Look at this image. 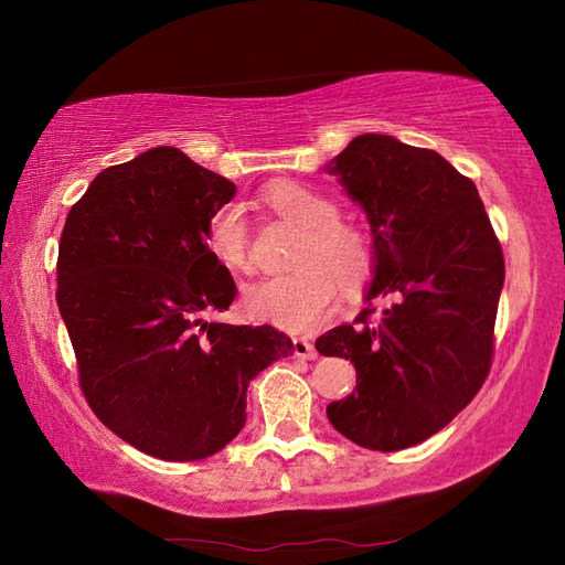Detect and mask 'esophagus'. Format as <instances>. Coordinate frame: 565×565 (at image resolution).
Listing matches in <instances>:
<instances>
[{
	"mask_svg": "<svg viewBox=\"0 0 565 565\" xmlns=\"http://www.w3.org/2000/svg\"><path fill=\"white\" fill-rule=\"evenodd\" d=\"M294 354L301 356V359H316L318 350H316V344L308 342L306 338H296L294 340Z\"/></svg>",
	"mask_w": 565,
	"mask_h": 565,
	"instance_id": "esophagus-1",
	"label": "esophagus"
}]
</instances>
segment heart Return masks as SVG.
Listing matches in <instances>:
<instances>
[{
    "label": "heart",
    "instance_id": "heart-1",
    "mask_svg": "<svg viewBox=\"0 0 565 565\" xmlns=\"http://www.w3.org/2000/svg\"><path fill=\"white\" fill-rule=\"evenodd\" d=\"M264 201L303 225L294 255L298 269L247 286L245 313L284 332H310L330 316L338 281L344 291H359L369 281L376 264L374 243L364 227L340 218L338 203L306 184L274 182L264 189ZM206 247L223 267L249 269V225L237 203H225L211 215Z\"/></svg>",
    "mask_w": 565,
    "mask_h": 565
}]
</instances>
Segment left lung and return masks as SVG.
<instances>
[{"instance_id": "obj_1", "label": "left lung", "mask_w": 565, "mask_h": 565, "mask_svg": "<svg viewBox=\"0 0 565 565\" xmlns=\"http://www.w3.org/2000/svg\"><path fill=\"white\" fill-rule=\"evenodd\" d=\"M326 170L364 209L374 281L352 326L316 340L356 369L352 395L328 405L332 427L364 449L415 447L481 391L493 359L505 259L471 179L435 150L356 136Z\"/></svg>"}]
</instances>
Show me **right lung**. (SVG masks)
<instances>
[{
  "label": "right lung",
  "instance_id": "obj_1",
  "mask_svg": "<svg viewBox=\"0 0 565 565\" xmlns=\"http://www.w3.org/2000/svg\"><path fill=\"white\" fill-rule=\"evenodd\" d=\"M235 184L177 148L106 167L70 209L57 308L84 398L130 447L164 461L221 451L245 425L247 386L294 354L271 326L209 322L237 294L206 247Z\"/></svg>",
  "mask_w": 565,
  "mask_h": 565
}]
</instances>
